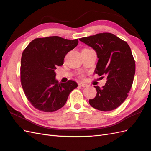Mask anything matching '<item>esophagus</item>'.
Here are the masks:
<instances>
[{
    "label": "esophagus",
    "instance_id": "34e87169",
    "mask_svg": "<svg viewBox=\"0 0 151 151\" xmlns=\"http://www.w3.org/2000/svg\"><path fill=\"white\" fill-rule=\"evenodd\" d=\"M79 85L80 86H81V87H83V88H86V87L88 86V84H86L83 83H79Z\"/></svg>",
    "mask_w": 151,
    "mask_h": 151
}]
</instances>
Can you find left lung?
<instances>
[{
  "mask_svg": "<svg viewBox=\"0 0 151 151\" xmlns=\"http://www.w3.org/2000/svg\"><path fill=\"white\" fill-rule=\"evenodd\" d=\"M79 40L92 47L97 53L96 74L107 77L102 88L94 86L96 96L89 99V103L100 111L113 110L126 99L133 84L135 63L129 45L109 33H99Z\"/></svg>",
  "mask_w": 151,
  "mask_h": 151,
  "instance_id": "8db88e82",
  "label": "left lung"
}]
</instances>
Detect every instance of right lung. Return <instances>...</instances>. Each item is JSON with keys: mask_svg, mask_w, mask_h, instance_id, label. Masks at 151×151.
Wrapping results in <instances>:
<instances>
[{"mask_svg": "<svg viewBox=\"0 0 151 151\" xmlns=\"http://www.w3.org/2000/svg\"><path fill=\"white\" fill-rule=\"evenodd\" d=\"M78 39L49 36L33 40L22 52L21 83L30 103L40 111L53 112L64 106L68 95L77 87L55 79V70L63 64L67 53L77 47Z\"/></svg>", "mask_w": 151, "mask_h": 151, "instance_id": "add662e5", "label": "right lung"}]
</instances>
